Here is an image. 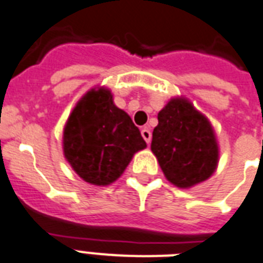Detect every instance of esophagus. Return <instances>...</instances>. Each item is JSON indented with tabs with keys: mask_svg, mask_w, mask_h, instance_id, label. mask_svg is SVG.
<instances>
[{
	"mask_svg": "<svg viewBox=\"0 0 263 263\" xmlns=\"http://www.w3.org/2000/svg\"><path fill=\"white\" fill-rule=\"evenodd\" d=\"M142 136H143V139H144V140H146V143H150L151 142V131L150 129H148V128H143L142 129Z\"/></svg>",
	"mask_w": 263,
	"mask_h": 263,
	"instance_id": "34e87169",
	"label": "esophagus"
}]
</instances>
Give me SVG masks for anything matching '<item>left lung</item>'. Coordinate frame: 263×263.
<instances>
[{
  "mask_svg": "<svg viewBox=\"0 0 263 263\" xmlns=\"http://www.w3.org/2000/svg\"><path fill=\"white\" fill-rule=\"evenodd\" d=\"M151 151L167 181L192 187L216 170L219 147L213 128L186 98H172L158 113Z\"/></svg>",
  "mask_w": 263,
  "mask_h": 263,
  "instance_id": "obj_1",
  "label": "left lung"
}]
</instances>
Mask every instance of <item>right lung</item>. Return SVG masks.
I'll list each match as a JSON object with an SVG mask.
<instances>
[{
  "label": "right lung",
  "mask_w": 263,
  "mask_h": 263,
  "mask_svg": "<svg viewBox=\"0 0 263 263\" xmlns=\"http://www.w3.org/2000/svg\"><path fill=\"white\" fill-rule=\"evenodd\" d=\"M146 142L105 87L91 89L72 109L63 131V153L83 181L105 186L123 174Z\"/></svg>",
  "instance_id": "add662e5"
}]
</instances>
